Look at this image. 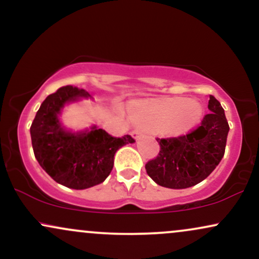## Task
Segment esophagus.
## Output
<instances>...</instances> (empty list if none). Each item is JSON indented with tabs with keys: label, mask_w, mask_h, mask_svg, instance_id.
<instances>
[{
	"label": "esophagus",
	"mask_w": 259,
	"mask_h": 259,
	"mask_svg": "<svg viewBox=\"0 0 259 259\" xmlns=\"http://www.w3.org/2000/svg\"><path fill=\"white\" fill-rule=\"evenodd\" d=\"M132 135H133L135 139H139L140 136L142 135V132H141V130H140V129H134L133 132H132Z\"/></svg>",
	"instance_id": "1"
}]
</instances>
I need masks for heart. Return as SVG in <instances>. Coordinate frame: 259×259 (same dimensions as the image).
<instances>
[{"label":"heart","instance_id":"heart-1","mask_svg":"<svg viewBox=\"0 0 259 259\" xmlns=\"http://www.w3.org/2000/svg\"><path fill=\"white\" fill-rule=\"evenodd\" d=\"M202 113L203 109L197 102L177 99L140 108L134 112V119L153 130L184 132L201 120Z\"/></svg>","mask_w":259,"mask_h":259}]
</instances>
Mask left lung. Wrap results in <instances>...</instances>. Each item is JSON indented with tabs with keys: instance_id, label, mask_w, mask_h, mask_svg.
Instances as JSON below:
<instances>
[{
	"instance_id": "8db88e82",
	"label": "left lung",
	"mask_w": 259,
	"mask_h": 259,
	"mask_svg": "<svg viewBox=\"0 0 259 259\" xmlns=\"http://www.w3.org/2000/svg\"><path fill=\"white\" fill-rule=\"evenodd\" d=\"M209 114L196 129L177 138L156 140L159 153L145 165L148 177L163 187L186 189L201 183L214 170L225 152L229 124L224 109L209 95Z\"/></svg>"
}]
</instances>
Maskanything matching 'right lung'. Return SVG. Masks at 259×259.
<instances>
[{
	"instance_id": "right-lung-1",
	"label": "right lung",
	"mask_w": 259,
	"mask_h": 259,
	"mask_svg": "<svg viewBox=\"0 0 259 259\" xmlns=\"http://www.w3.org/2000/svg\"><path fill=\"white\" fill-rule=\"evenodd\" d=\"M90 96L84 89L67 85L41 103L30 126L35 158L53 180L70 189L82 190L106 180L121 146L135 142L130 135L114 138L94 126L90 132L72 134L62 127L58 114L67 102Z\"/></svg>"
}]
</instances>
